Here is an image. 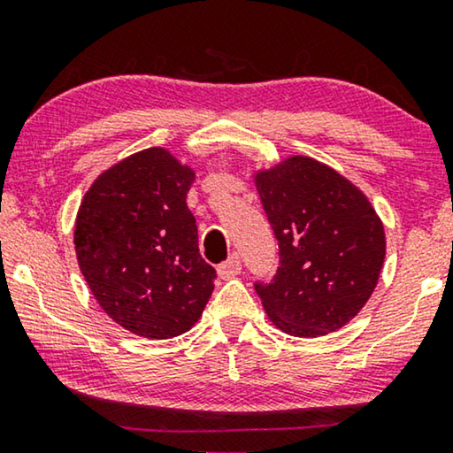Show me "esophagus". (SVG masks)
Listing matches in <instances>:
<instances>
[{
  "label": "esophagus",
  "instance_id": "1",
  "mask_svg": "<svg viewBox=\"0 0 453 453\" xmlns=\"http://www.w3.org/2000/svg\"><path fill=\"white\" fill-rule=\"evenodd\" d=\"M239 272H241V257H239V253H231L226 262H222L219 265L220 278H231L234 274H239Z\"/></svg>",
  "mask_w": 453,
  "mask_h": 453
}]
</instances>
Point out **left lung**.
Masks as SVG:
<instances>
[{
	"instance_id": "left-lung-1",
	"label": "left lung",
	"mask_w": 453,
	"mask_h": 453,
	"mask_svg": "<svg viewBox=\"0 0 453 453\" xmlns=\"http://www.w3.org/2000/svg\"><path fill=\"white\" fill-rule=\"evenodd\" d=\"M278 241V270L256 282L265 313L293 336L336 332L373 293L386 233L367 197L330 166L293 157L256 175Z\"/></svg>"
}]
</instances>
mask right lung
I'll use <instances>...</instances> for the list:
<instances>
[{
	"instance_id": "1",
	"label": "right lung",
	"mask_w": 453,
	"mask_h": 453,
	"mask_svg": "<svg viewBox=\"0 0 453 453\" xmlns=\"http://www.w3.org/2000/svg\"><path fill=\"white\" fill-rule=\"evenodd\" d=\"M194 177L165 148H148L104 171L78 210L80 270L104 313L138 336L188 332L214 290L185 202Z\"/></svg>"
}]
</instances>
